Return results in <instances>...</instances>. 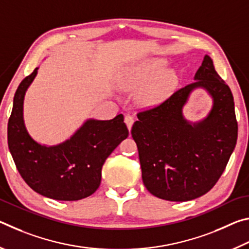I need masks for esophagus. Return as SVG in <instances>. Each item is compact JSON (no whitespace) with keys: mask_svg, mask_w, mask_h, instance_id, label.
I'll return each instance as SVG.
<instances>
[{"mask_svg":"<svg viewBox=\"0 0 249 249\" xmlns=\"http://www.w3.org/2000/svg\"><path fill=\"white\" fill-rule=\"evenodd\" d=\"M125 123H126V125H127V128L130 130V128H132V126L134 124V117L132 115H126Z\"/></svg>","mask_w":249,"mask_h":249,"instance_id":"esophagus-1","label":"esophagus"}]
</instances>
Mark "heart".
Listing matches in <instances>:
<instances>
[{
    "label": "heart",
    "instance_id": "1",
    "mask_svg": "<svg viewBox=\"0 0 249 249\" xmlns=\"http://www.w3.org/2000/svg\"><path fill=\"white\" fill-rule=\"evenodd\" d=\"M167 62L162 59H150L142 62L128 75L126 87L137 89L148 84L140 94V101L144 105H155L169 96L178 82L177 74L172 70H165Z\"/></svg>",
    "mask_w": 249,
    "mask_h": 249
}]
</instances>
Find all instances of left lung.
I'll list each match as a JSON object with an SVG mask.
<instances>
[{"label": "left lung", "mask_w": 249, "mask_h": 249, "mask_svg": "<svg viewBox=\"0 0 249 249\" xmlns=\"http://www.w3.org/2000/svg\"><path fill=\"white\" fill-rule=\"evenodd\" d=\"M195 80L161 104L137 113L130 132L142 182L151 195L167 201H189L209 192L225 170L237 141L233 94L209 56ZM196 87L209 92L213 107L204 120L190 124L182 108Z\"/></svg>", "instance_id": "8db88e82"}]
</instances>
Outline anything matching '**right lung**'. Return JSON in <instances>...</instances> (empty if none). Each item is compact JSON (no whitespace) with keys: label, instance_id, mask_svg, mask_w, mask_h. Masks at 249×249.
<instances>
[{"label":"right lung","instance_id":"obj_1","mask_svg":"<svg viewBox=\"0 0 249 249\" xmlns=\"http://www.w3.org/2000/svg\"><path fill=\"white\" fill-rule=\"evenodd\" d=\"M37 70L27 75L15 92L7 124L8 148L19 175L34 191L59 201L84 199L99 188L105 160L128 136L124 116L88 120L61 144H38L29 136L23 119L24 96Z\"/></svg>","mask_w":249,"mask_h":249}]
</instances>
